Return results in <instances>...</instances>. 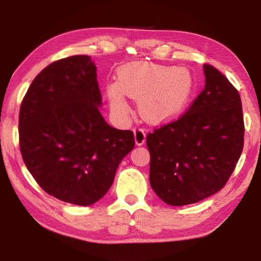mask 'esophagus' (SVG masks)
Here are the masks:
<instances>
[{
  "label": "esophagus",
  "instance_id": "obj_1",
  "mask_svg": "<svg viewBox=\"0 0 261 261\" xmlns=\"http://www.w3.org/2000/svg\"><path fill=\"white\" fill-rule=\"evenodd\" d=\"M135 140L136 144L140 146L145 143L146 140V132L143 127H136L135 129Z\"/></svg>",
  "mask_w": 261,
  "mask_h": 261
}]
</instances>
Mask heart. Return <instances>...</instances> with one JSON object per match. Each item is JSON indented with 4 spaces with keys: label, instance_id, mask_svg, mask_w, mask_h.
I'll return each mask as SVG.
<instances>
[{
    "label": "heart",
    "instance_id": "b5f03b06",
    "mask_svg": "<svg viewBox=\"0 0 261 261\" xmlns=\"http://www.w3.org/2000/svg\"><path fill=\"white\" fill-rule=\"evenodd\" d=\"M193 77L186 68L151 64H132L120 69L117 83L107 85L112 111L124 114L127 110L125 94L139 99L138 110L146 121L168 120L188 101Z\"/></svg>",
    "mask_w": 261,
    "mask_h": 261
}]
</instances>
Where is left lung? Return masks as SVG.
Here are the masks:
<instances>
[{"label": "left lung", "mask_w": 261, "mask_h": 261, "mask_svg": "<svg viewBox=\"0 0 261 261\" xmlns=\"http://www.w3.org/2000/svg\"><path fill=\"white\" fill-rule=\"evenodd\" d=\"M205 88L177 120L147 135L149 181L169 205L209 197L228 181L244 146L240 93L225 75L204 65Z\"/></svg>", "instance_id": "1"}]
</instances>
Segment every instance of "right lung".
I'll use <instances>...</instances> for the list:
<instances>
[{
    "label": "right lung",
    "instance_id": "right-lung-1",
    "mask_svg": "<svg viewBox=\"0 0 261 261\" xmlns=\"http://www.w3.org/2000/svg\"><path fill=\"white\" fill-rule=\"evenodd\" d=\"M97 68L89 56L59 59L33 80L19 112V146L28 171L60 201L91 205L135 147L131 130L103 120Z\"/></svg>",
    "mask_w": 261,
    "mask_h": 261
}]
</instances>
